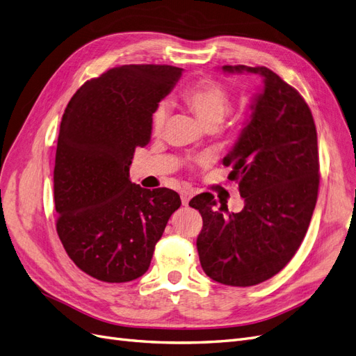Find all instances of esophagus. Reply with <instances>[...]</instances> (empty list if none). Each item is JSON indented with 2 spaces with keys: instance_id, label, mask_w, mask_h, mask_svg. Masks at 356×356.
Returning a JSON list of instances; mask_svg holds the SVG:
<instances>
[{
  "instance_id": "esophagus-1",
  "label": "esophagus",
  "mask_w": 356,
  "mask_h": 356,
  "mask_svg": "<svg viewBox=\"0 0 356 356\" xmlns=\"http://www.w3.org/2000/svg\"><path fill=\"white\" fill-rule=\"evenodd\" d=\"M191 197H193V191L191 190H182L181 191V202H182V204H184V207H187Z\"/></svg>"
}]
</instances>
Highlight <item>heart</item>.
<instances>
[{
	"label": "heart",
	"instance_id": "heart-1",
	"mask_svg": "<svg viewBox=\"0 0 356 356\" xmlns=\"http://www.w3.org/2000/svg\"><path fill=\"white\" fill-rule=\"evenodd\" d=\"M181 101L204 129H217L230 108V95L227 89L212 79H204L188 86L182 92ZM166 117L165 105H160L152 118L154 134L161 132Z\"/></svg>",
	"mask_w": 356,
	"mask_h": 356
}]
</instances>
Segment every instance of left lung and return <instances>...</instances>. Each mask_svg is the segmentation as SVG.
I'll return each instance as SVG.
<instances>
[{"instance_id":"8db88e82","label":"left lung","mask_w":356,"mask_h":356,"mask_svg":"<svg viewBox=\"0 0 356 356\" xmlns=\"http://www.w3.org/2000/svg\"><path fill=\"white\" fill-rule=\"evenodd\" d=\"M222 71L263 77L250 120L222 160L245 207L230 213L209 193L188 204L203 220L196 242L203 272L224 285L252 286L281 272L305 239L319 188L318 136L306 101L277 74L245 65Z\"/></svg>"}]
</instances>
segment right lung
<instances>
[{
  "label": "right lung",
  "instance_id": "1",
  "mask_svg": "<svg viewBox=\"0 0 356 356\" xmlns=\"http://www.w3.org/2000/svg\"><path fill=\"white\" fill-rule=\"evenodd\" d=\"M182 68L123 65L86 81L63 113L53 187L56 232L80 270L102 282L143 276L156 243L181 207L169 188L129 179L136 147H145L159 102Z\"/></svg>",
  "mask_w": 356,
  "mask_h": 356
}]
</instances>
